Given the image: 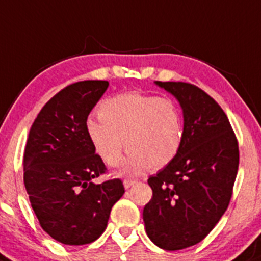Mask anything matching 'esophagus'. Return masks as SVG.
I'll return each mask as SVG.
<instances>
[{"label":"esophagus","mask_w":261,"mask_h":261,"mask_svg":"<svg viewBox=\"0 0 261 261\" xmlns=\"http://www.w3.org/2000/svg\"><path fill=\"white\" fill-rule=\"evenodd\" d=\"M136 182V180H133V179H125L123 180V186H125V188L126 189H128L130 188L131 186H134V184H135Z\"/></svg>","instance_id":"34e87169"}]
</instances>
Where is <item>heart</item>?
I'll use <instances>...</instances> for the list:
<instances>
[{
  "mask_svg": "<svg viewBox=\"0 0 261 261\" xmlns=\"http://www.w3.org/2000/svg\"><path fill=\"white\" fill-rule=\"evenodd\" d=\"M89 119L86 131L97 157L108 167L121 162L123 143L128 152L123 171L139 174L169 165L179 153L184 122L180 107L170 97L125 92L108 97Z\"/></svg>",
  "mask_w": 261,
  "mask_h": 261,
  "instance_id": "heart-1",
  "label": "heart"
}]
</instances>
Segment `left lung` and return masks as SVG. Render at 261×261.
Here are the masks:
<instances>
[{"instance_id": "obj_1", "label": "left lung", "mask_w": 261, "mask_h": 261, "mask_svg": "<svg viewBox=\"0 0 261 261\" xmlns=\"http://www.w3.org/2000/svg\"><path fill=\"white\" fill-rule=\"evenodd\" d=\"M182 108L176 157L148 179L153 191L143 210L148 237L176 251L201 242L229 206L240 162L237 136L221 107L198 86L161 82Z\"/></svg>"}]
</instances>
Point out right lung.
<instances>
[{
    "mask_svg": "<svg viewBox=\"0 0 261 261\" xmlns=\"http://www.w3.org/2000/svg\"><path fill=\"white\" fill-rule=\"evenodd\" d=\"M108 86L97 80L68 85L43 106L27 139L23 170L31 206L41 228L64 245L100 237L125 193L118 177L92 182L108 170L89 140L87 117Z\"/></svg>",
    "mask_w": 261,
    "mask_h": 261,
    "instance_id": "right-lung-1",
    "label": "right lung"
}]
</instances>
